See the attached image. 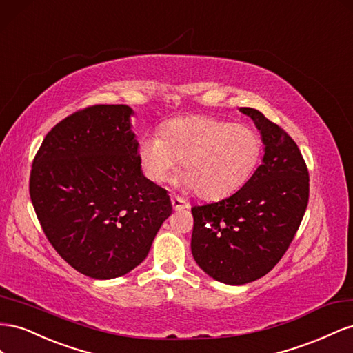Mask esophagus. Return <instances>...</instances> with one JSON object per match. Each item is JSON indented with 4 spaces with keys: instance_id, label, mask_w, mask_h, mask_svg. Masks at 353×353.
<instances>
[{
    "instance_id": "esophagus-1",
    "label": "esophagus",
    "mask_w": 353,
    "mask_h": 353,
    "mask_svg": "<svg viewBox=\"0 0 353 353\" xmlns=\"http://www.w3.org/2000/svg\"><path fill=\"white\" fill-rule=\"evenodd\" d=\"M171 205H173V210H174V211H180V210L189 208V203H186L185 199L179 198V196H171Z\"/></svg>"
}]
</instances>
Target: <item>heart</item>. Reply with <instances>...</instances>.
Listing matches in <instances>:
<instances>
[{
	"instance_id": "b5f03b06",
	"label": "heart",
	"mask_w": 353,
	"mask_h": 353,
	"mask_svg": "<svg viewBox=\"0 0 353 353\" xmlns=\"http://www.w3.org/2000/svg\"><path fill=\"white\" fill-rule=\"evenodd\" d=\"M263 142L254 128L211 117H183L167 123L161 136L139 146V161L150 182H164L177 161L183 186L205 199L236 192L253 176Z\"/></svg>"
}]
</instances>
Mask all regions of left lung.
Instances as JSON below:
<instances>
[{
    "instance_id": "1",
    "label": "left lung",
    "mask_w": 353,
    "mask_h": 353,
    "mask_svg": "<svg viewBox=\"0 0 353 353\" xmlns=\"http://www.w3.org/2000/svg\"><path fill=\"white\" fill-rule=\"evenodd\" d=\"M265 145L261 164L238 192L192 207L190 239L198 266L219 283L243 285L265 276L285 254L305 216L309 173L296 142L253 108Z\"/></svg>"
}]
</instances>
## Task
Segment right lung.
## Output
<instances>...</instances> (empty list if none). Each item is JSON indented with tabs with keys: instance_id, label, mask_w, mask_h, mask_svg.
Segmentation results:
<instances>
[{
	"instance_id": "add662e5",
	"label": "right lung",
	"mask_w": 353,
	"mask_h": 353,
	"mask_svg": "<svg viewBox=\"0 0 353 353\" xmlns=\"http://www.w3.org/2000/svg\"><path fill=\"white\" fill-rule=\"evenodd\" d=\"M127 105L66 117L34 158L29 194L50 244L94 279H112L146 259L171 214L167 190L142 173Z\"/></svg>"
}]
</instances>
